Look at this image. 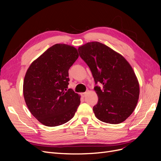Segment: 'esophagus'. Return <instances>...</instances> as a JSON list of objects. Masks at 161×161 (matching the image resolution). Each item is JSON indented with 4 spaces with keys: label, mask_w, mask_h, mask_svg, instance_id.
<instances>
[{
    "label": "esophagus",
    "mask_w": 161,
    "mask_h": 161,
    "mask_svg": "<svg viewBox=\"0 0 161 161\" xmlns=\"http://www.w3.org/2000/svg\"><path fill=\"white\" fill-rule=\"evenodd\" d=\"M86 94H87V92H82V93L81 94V95H82V97H86Z\"/></svg>",
    "instance_id": "34e87169"
}]
</instances>
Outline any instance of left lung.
Masks as SVG:
<instances>
[{
    "mask_svg": "<svg viewBox=\"0 0 161 161\" xmlns=\"http://www.w3.org/2000/svg\"><path fill=\"white\" fill-rule=\"evenodd\" d=\"M79 55L90 68L95 84L98 103L93 107L96 118L103 122H123L133 113L138 103L140 86L137 77L125 58L98 42L79 47Z\"/></svg>",
    "mask_w": 161,
    "mask_h": 161,
    "instance_id": "8db88e82",
    "label": "left lung"
}]
</instances>
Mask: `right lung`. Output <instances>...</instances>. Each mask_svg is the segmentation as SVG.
<instances>
[{
    "instance_id": "right-lung-1",
    "label": "right lung",
    "mask_w": 161,
    "mask_h": 161,
    "mask_svg": "<svg viewBox=\"0 0 161 161\" xmlns=\"http://www.w3.org/2000/svg\"><path fill=\"white\" fill-rule=\"evenodd\" d=\"M76 48L56 43L30 64L24 78L23 92L31 114L43 125L54 127L74 117L80 96L69 85V70L79 58Z\"/></svg>"
}]
</instances>
